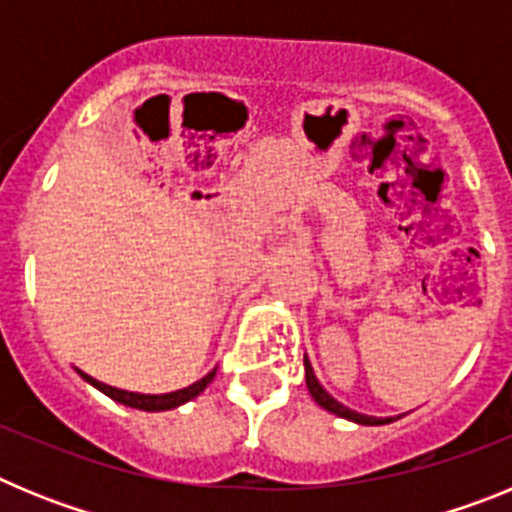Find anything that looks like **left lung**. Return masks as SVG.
I'll use <instances>...</instances> for the list:
<instances>
[{
    "mask_svg": "<svg viewBox=\"0 0 512 512\" xmlns=\"http://www.w3.org/2000/svg\"><path fill=\"white\" fill-rule=\"evenodd\" d=\"M305 382H307V390H310L312 400L318 402L320 408L330 410V413H336V415H341V418L354 420V423H361V425L392 423V418H369V415H361V413H356V410H348L346 405H341L338 400H333V397H330L328 392L323 390V384L315 379V374H312V366H310V361H307V359H305Z\"/></svg>",
    "mask_w": 512,
    "mask_h": 512,
    "instance_id": "8db88e82",
    "label": "left lung"
}]
</instances>
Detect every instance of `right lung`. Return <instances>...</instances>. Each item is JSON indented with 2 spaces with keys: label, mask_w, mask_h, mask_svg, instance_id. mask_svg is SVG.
Returning a JSON list of instances; mask_svg holds the SVG:
<instances>
[{
  "label": "right lung",
  "mask_w": 512,
  "mask_h": 512,
  "mask_svg": "<svg viewBox=\"0 0 512 512\" xmlns=\"http://www.w3.org/2000/svg\"><path fill=\"white\" fill-rule=\"evenodd\" d=\"M81 377L87 379L89 384H94L97 390H102L104 395L112 397V400L122 402V405H128V408H138V410H171V408H179V405H184V402H189L192 397L200 395L202 390H205L207 384L212 382V377H215V369H212L207 377H202L200 382L189 384V387H184V390H176V392H169V395H138V392H125V390H117V387H110V384L104 382H97V379H92L89 374L79 372Z\"/></svg>",
  "instance_id": "1"
}]
</instances>
